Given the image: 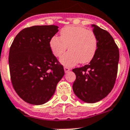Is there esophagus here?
<instances>
[{
    "label": "esophagus",
    "instance_id": "esophagus-1",
    "mask_svg": "<svg viewBox=\"0 0 130 130\" xmlns=\"http://www.w3.org/2000/svg\"><path fill=\"white\" fill-rule=\"evenodd\" d=\"M70 69H71L69 68V67H66V66H65V67H64V70H65V73H67L68 71H70Z\"/></svg>",
    "mask_w": 130,
    "mask_h": 130
}]
</instances>
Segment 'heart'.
Instances as JSON below:
<instances>
[{"instance_id": "1", "label": "heart", "mask_w": 130, "mask_h": 130, "mask_svg": "<svg viewBox=\"0 0 130 130\" xmlns=\"http://www.w3.org/2000/svg\"><path fill=\"white\" fill-rule=\"evenodd\" d=\"M98 41L93 31L80 26H67L60 31V37L53 36L49 41L53 55L59 57L68 47L69 51L61 58L65 66H73L79 62L85 64L94 57L98 49Z\"/></svg>"}]
</instances>
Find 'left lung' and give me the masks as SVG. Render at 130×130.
I'll return each instance as SVG.
<instances>
[{"label":"left lung","mask_w":130,"mask_h":130,"mask_svg":"<svg viewBox=\"0 0 130 130\" xmlns=\"http://www.w3.org/2000/svg\"><path fill=\"white\" fill-rule=\"evenodd\" d=\"M98 41L94 57L88 65L75 68L76 79L73 90L77 97L87 103H95L112 90L116 80L120 53L109 32L92 25Z\"/></svg>","instance_id":"left-lung-1"}]
</instances>
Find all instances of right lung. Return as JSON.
Here are the masks:
<instances>
[{
  "instance_id": "obj_1",
  "label": "right lung",
  "mask_w": 130,
  "mask_h": 130,
  "mask_svg": "<svg viewBox=\"0 0 130 130\" xmlns=\"http://www.w3.org/2000/svg\"><path fill=\"white\" fill-rule=\"evenodd\" d=\"M58 28L55 25L25 28L10 46L8 63L12 86L20 98L30 104L48 102L65 75L63 66L49 47Z\"/></svg>"
}]
</instances>
